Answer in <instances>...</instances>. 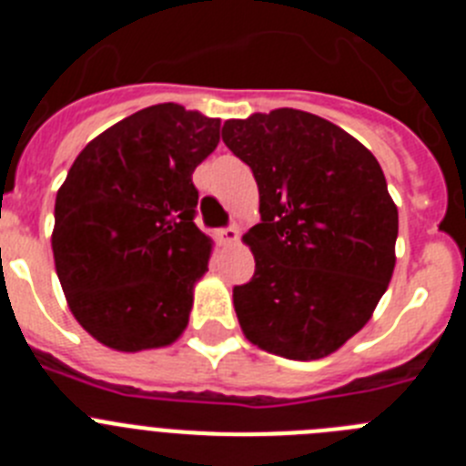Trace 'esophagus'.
<instances>
[{"label":"esophagus","mask_w":466,"mask_h":466,"mask_svg":"<svg viewBox=\"0 0 466 466\" xmlns=\"http://www.w3.org/2000/svg\"><path fill=\"white\" fill-rule=\"evenodd\" d=\"M214 240L219 242V245H233L238 240V230L230 226V228H219L214 230Z\"/></svg>","instance_id":"esophagus-1"}]
</instances>
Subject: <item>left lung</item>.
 Returning a JSON list of instances; mask_svg holds the SVG:
<instances>
[{
    "mask_svg": "<svg viewBox=\"0 0 466 466\" xmlns=\"http://www.w3.org/2000/svg\"><path fill=\"white\" fill-rule=\"evenodd\" d=\"M221 139L252 167L261 212L242 238L257 270L233 287L238 322L266 352L322 360L371 319L392 279L399 212L380 163L300 109L230 118Z\"/></svg>",
    "mask_w": 466,
    "mask_h": 466,
    "instance_id": "left-lung-1",
    "label": "left lung"
}]
</instances>
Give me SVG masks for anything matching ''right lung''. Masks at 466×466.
I'll return each mask as SVG.
<instances>
[{"label":"right lung","mask_w":466,"mask_h":466,"mask_svg":"<svg viewBox=\"0 0 466 466\" xmlns=\"http://www.w3.org/2000/svg\"><path fill=\"white\" fill-rule=\"evenodd\" d=\"M219 118L166 102L86 144L56 196L53 258L76 322L121 352L166 348L188 324L212 240L196 226V170Z\"/></svg>","instance_id":"add662e5"}]
</instances>
